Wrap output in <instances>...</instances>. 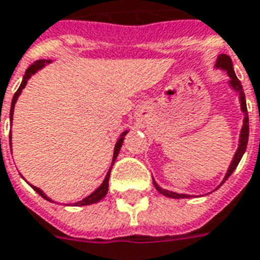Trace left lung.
Returning <instances> with one entry per match:
<instances>
[{
	"mask_svg": "<svg viewBox=\"0 0 260 260\" xmlns=\"http://www.w3.org/2000/svg\"><path fill=\"white\" fill-rule=\"evenodd\" d=\"M215 67L222 68V70L228 71V75L230 77L229 83L234 90L239 93L240 103H241V111L244 112V123H243V128H241V134H240L239 148H237V152H236V155H234L233 160H232V165H230L229 170H228V173H226L225 178H223V181L220 182L219 186H222V185L225 183L226 179L229 178L230 175H232V173L236 170V167L239 166L240 160H241L244 152H245V149H247V144H248V136H249V123H248V111H247V103H245V95H244L243 86H241V82L239 81V78L236 77V74H234L232 58H230L228 54H219V56H218V60H216ZM153 185H155V188L157 189L161 194H165V196L167 197H173V199H185V197H190L189 194H181V193L170 192V190H166V189L160 188L155 181H153Z\"/></svg>",
	"mask_w": 260,
	"mask_h": 260,
	"instance_id": "8db88e82",
	"label": "left lung"
}]
</instances>
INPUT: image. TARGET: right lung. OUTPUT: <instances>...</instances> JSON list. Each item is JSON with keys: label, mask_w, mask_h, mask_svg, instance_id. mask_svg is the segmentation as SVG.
<instances>
[{"label": "right lung", "mask_w": 260, "mask_h": 260, "mask_svg": "<svg viewBox=\"0 0 260 260\" xmlns=\"http://www.w3.org/2000/svg\"><path fill=\"white\" fill-rule=\"evenodd\" d=\"M46 63H50L49 60H38V61H35V63H32L30 66V67L27 68L26 70V74H24V77H23V81H21L20 86H19V89H17V91L15 93V95H13V99H12V105H11V124H12V120H13V109H15V104H16V101H17V97L20 95L21 90L24 89V86L27 85V81L30 79L31 75H34L35 72L38 71V70H41V68L44 67L45 64ZM127 134V132H124L120 136V138H119L118 141H116V145H115V151H114V157H112V165H114V161L115 159L118 157L119 155V151H120V146H122L123 144V140H124V136ZM12 145V144H11ZM12 148V146H11ZM12 151V149H11ZM112 169V167H111ZM111 169H109L108 171V174H107V177H105V179L103 181V183H101V186H99V188L95 189L94 192L91 193L90 196H87L86 199H83V200H81V202H78L75 203V206H90V204H94V203L97 202H100L101 199H104L105 194L108 193V181H109V174H111ZM32 186V185H31ZM32 189H34L35 192L38 193L40 196H42L44 199H46L48 202H52L50 199H49L46 194H45L42 190H41L40 188H37V186H32Z\"/></svg>", "instance_id": "obj_1"}]
</instances>
